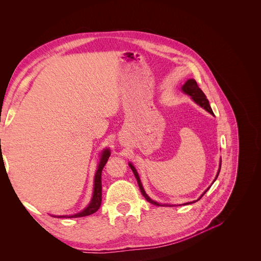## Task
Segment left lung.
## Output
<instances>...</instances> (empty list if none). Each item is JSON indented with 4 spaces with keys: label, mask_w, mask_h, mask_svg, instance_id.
I'll return each instance as SVG.
<instances>
[{
    "label": "left lung",
    "mask_w": 261,
    "mask_h": 261,
    "mask_svg": "<svg viewBox=\"0 0 261 261\" xmlns=\"http://www.w3.org/2000/svg\"><path fill=\"white\" fill-rule=\"evenodd\" d=\"M182 91H184L185 93L189 94L191 97H192V99L197 103V105H199V106H200L201 108H203L205 111H207V112L211 113V114H214L213 111H212V109H211V107H210L209 100L206 99V96H205L204 93L201 91V89L198 87V85H197V83H196L195 80H192V79L188 80V81L186 82V84L182 86ZM129 166H130L131 170H132L133 173H134L135 178H136L137 184H138V187H140V190H141L142 194L144 195V197H145L149 202H151V203H153V204H155V205H161L159 202L153 201V200L146 194L145 190H144V188H143V185H142V182H141L140 176H138L135 168H134L131 164H129ZM220 166H221V164H220ZM219 171H220V168H219ZM219 171H218V173H217L216 178H217V176H218V174H219ZM216 178H215V180H216ZM215 180H214V181H215ZM206 191H207V189H206ZM206 191H205V192H206ZM205 192H204V193H205ZM204 193H203V194H204ZM203 194H202V195H203ZM202 195H201V196H202ZM201 196H200V197H201ZM197 200H198V199H197ZM197 200H195V201H197ZM195 201H193V202H195ZM193 202H187V203H185V204L193 203Z\"/></svg>",
    "instance_id": "8db88e82"
}]
</instances>
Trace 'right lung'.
Listing matches in <instances>:
<instances>
[{"label":"right lung","instance_id":"obj_1","mask_svg":"<svg viewBox=\"0 0 261 261\" xmlns=\"http://www.w3.org/2000/svg\"><path fill=\"white\" fill-rule=\"evenodd\" d=\"M110 156V151L106 149L101 154V159L100 163L98 164V168L96 171V174L94 177V191H93V197L90 202V204L86 207L84 211L81 213H77L72 216H68V217H84V216H88L93 213H95L100 206L101 203V171L105 167L108 159ZM60 217H65V216H60Z\"/></svg>","mask_w":261,"mask_h":261}]
</instances>
